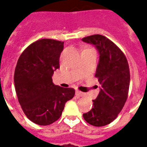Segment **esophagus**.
<instances>
[{
    "mask_svg": "<svg viewBox=\"0 0 147 147\" xmlns=\"http://www.w3.org/2000/svg\"><path fill=\"white\" fill-rule=\"evenodd\" d=\"M76 96H78V97H83V96L85 95L84 93L81 92V91H79V90H76Z\"/></svg>",
    "mask_w": 147,
    "mask_h": 147,
    "instance_id": "34e87169",
    "label": "esophagus"
}]
</instances>
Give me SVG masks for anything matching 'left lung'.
Instances as JSON below:
<instances>
[{"label":"left lung","instance_id":"8db88e82","mask_svg":"<svg viewBox=\"0 0 147 147\" xmlns=\"http://www.w3.org/2000/svg\"><path fill=\"white\" fill-rule=\"evenodd\" d=\"M82 41L94 45L98 51L95 77L101 84L91 110L83 113V118L93 126H105L117 118L126 102L130 85L129 65L123 52L106 37L94 34Z\"/></svg>","mask_w":147,"mask_h":147}]
</instances>
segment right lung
<instances>
[{
  "instance_id": "right-lung-1",
  "label": "right lung",
  "mask_w": 147,
  "mask_h": 147,
  "mask_svg": "<svg viewBox=\"0 0 147 147\" xmlns=\"http://www.w3.org/2000/svg\"><path fill=\"white\" fill-rule=\"evenodd\" d=\"M64 42L40 39L30 44L18 60L14 84L25 115L38 125L51 124L61 117L65 103L75 95L73 88L54 85L52 76L60 67Z\"/></svg>"
}]
</instances>
